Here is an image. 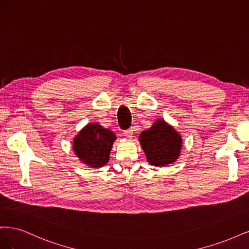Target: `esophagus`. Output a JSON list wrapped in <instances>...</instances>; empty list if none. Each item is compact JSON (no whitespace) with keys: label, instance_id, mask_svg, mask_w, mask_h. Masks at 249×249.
I'll use <instances>...</instances> for the list:
<instances>
[{"label":"esophagus","instance_id":"esophagus-1","mask_svg":"<svg viewBox=\"0 0 249 249\" xmlns=\"http://www.w3.org/2000/svg\"><path fill=\"white\" fill-rule=\"evenodd\" d=\"M124 135L126 137V138H132L133 137V130L132 129H129V130H125L124 132Z\"/></svg>","mask_w":249,"mask_h":249}]
</instances>
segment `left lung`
Segmentation results:
<instances>
[{"label":"left lung","instance_id":"left-lung-1","mask_svg":"<svg viewBox=\"0 0 249 249\" xmlns=\"http://www.w3.org/2000/svg\"><path fill=\"white\" fill-rule=\"evenodd\" d=\"M139 142L147 162L159 167L176 162L183 143L182 136L175 127L162 119L156 120L152 127L143 131Z\"/></svg>","mask_w":249,"mask_h":249}]
</instances>
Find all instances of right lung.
Segmentation results:
<instances>
[{"label":"right lung","mask_w":249,"mask_h":249,"mask_svg":"<svg viewBox=\"0 0 249 249\" xmlns=\"http://www.w3.org/2000/svg\"><path fill=\"white\" fill-rule=\"evenodd\" d=\"M115 134L99 124H88L73 139V152L88 166L100 168L109 161Z\"/></svg>","instance_id":"add662e5"}]
</instances>
